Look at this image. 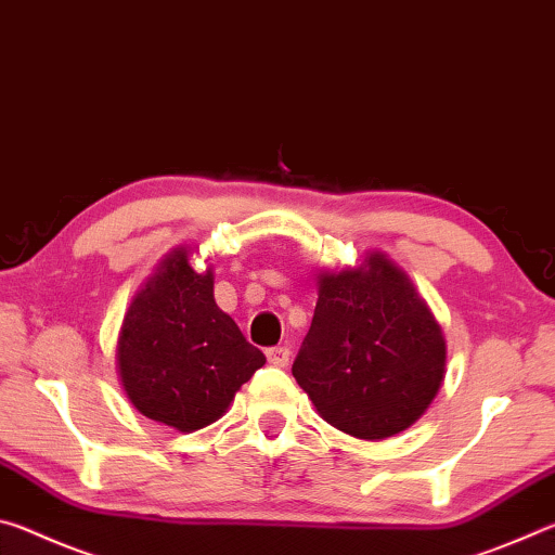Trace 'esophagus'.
Masks as SVG:
<instances>
[{
	"mask_svg": "<svg viewBox=\"0 0 555 555\" xmlns=\"http://www.w3.org/2000/svg\"><path fill=\"white\" fill-rule=\"evenodd\" d=\"M288 357H291L288 347H269L267 350V360L269 364H274V367H286Z\"/></svg>",
	"mask_w": 555,
	"mask_h": 555,
	"instance_id": "obj_1",
	"label": "esophagus"
}]
</instances>
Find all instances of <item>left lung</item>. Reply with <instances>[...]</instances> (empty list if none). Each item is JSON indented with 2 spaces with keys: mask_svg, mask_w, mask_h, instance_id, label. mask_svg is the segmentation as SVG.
Segmentation results:
<instances>
[{
  "mask_svg": "<svg viewBox=\"0 0 555 555\" xmlns=\"http://www.w3.org/2000/svg\"><path fill=\"white\" fill-rule=\"evenodd\" d=\"M315 288L294 362L298 387L347 436L384 440L411 428L443 387L448 343L406 271L370 249L360 267L318 269Z\"/></svg>",
  "mask_w": 555,
  "mask_h": 555,
  "instance_id": "1",
  "label": "left lung"
}]
</instances>
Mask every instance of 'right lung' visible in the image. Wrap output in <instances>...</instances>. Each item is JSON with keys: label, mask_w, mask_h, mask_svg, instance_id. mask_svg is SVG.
<instances>
[{"label": "right lung", "mask_w": 555, "mask_h": 555, "mask_svg": "<svg viewBox=\"0 0 555 555\" xmlns=\"http://www.w3.org/2000/svg\"><path fill=\"white\" fill-rule=\"evenodd\" d=\"M191 255L181 244L158 261L131 298L115 347L131 406L181 434L224 416L242 384L267 362L215 304L212 264L195 271Z\"/></svg>", "instance_id": "add662e5"}]
</instances>
